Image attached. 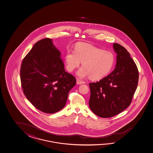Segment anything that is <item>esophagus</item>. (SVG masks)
I'll return each mask as SVG.
<instances>
[{"mask_svg": "<svg viewBox=\"0 0 153 153\" xmlns=\"http://www.w3.org/2000/svg\"><path fill=\"white\" fill-rule=\"evenodd\" d=\"M76 81H77V84H82L85 83L84 81H82V80H81V79H79V78H77L76 79Z\"/></svg>", "mask_w": 153, "mask_h": 153, "instance_id": "34e87169", "label": "esophagus"}]
</instances>
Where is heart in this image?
I'll return each instance as SVG.
<instances>
[{"mask_svg":"<svg viewBox=\"0 0 153 153\" xmlns=\"http://www.w3.org/2000/svg\"><path fill=\"white\" fill-rule=\"evenodd\" d=\"M67 70L72 72L82 61L83 66L77 72L80 77L90 76L92 79L104 77L113 68L115 57L111 52L87 43L78 44L75 50H69L65 56Z\"/></svg>","mask_w":153,"mask_h":153,"instance_id":"obj_1","label":"heart"}]
</instances>
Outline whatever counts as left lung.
Masks as SVG:
<instances>
[{
    "label": "left lung",
    "mask_w": 153,
    "mask_h": 153,
    "mask_svg": "<svg viewBox=\"0 0 153 153\" xmlns=\"http://www.w3.org/2000/svg\"><path fill=\"white\" fill-rule=\"evenodd\" d=\"M114 49L117 55L115 69L100 81L89 83L90 108L103 118L111 117L127 109L138 84V69L129 53L118 43H114Z\"/></svg>",
    "instance_id": "8db88e82"
}]
</instances>
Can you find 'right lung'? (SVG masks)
<instances>
[{"label": "right lung", "instance_id": "obj_1", "mask_svg": "<svg viewBox=\"0 0 153 153\" xmlns=\"http://www.w3.org/2000/svg\"><path fill=\"white\" fill-rule=\"evenodd\" d=\"M60 56L52 40L46 38L35 43L21 64L24 94L43 113L53 114L62 109L69 92L76 83L75 77L65 72Z\"/></svg>", "mask_w": 153, "mask_h": 153}]
</instances>
